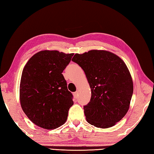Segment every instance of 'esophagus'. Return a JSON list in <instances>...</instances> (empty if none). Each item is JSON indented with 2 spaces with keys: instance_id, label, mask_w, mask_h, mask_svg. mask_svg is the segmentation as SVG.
Listing matches in <instances>:
<instances>
[{
  "instance_id": "34e87169",
  "label": "esophagus",
  "mask_w": 154,
  "mask_h": 154,
  "mask_svg": "<svg viewBox=\"0 0 154 154\" xmlns=\"http://www.w3.org/2000/svg\"><path fill=\"white\" fill-rule=\"evenodd\" d=\"M73 95H74V96H75V98H77V97H78V92H77V91L75 92Z\"/></svg>"
}]
</instances>
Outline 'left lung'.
Instances as JSON below:
<instances>
[{
	"label": "left lung",
	"mask_w": 154,
	"mask_h": 154,
	"mask_svg": "<svg viewBox=\"0 0 154 154\" xmlns=\"http://www.w3.org/2000/svg\"><path fill=\"white\" fill-rule=\"evenodd\" d=\"M72 61L83 69L91 87V99L83 107L87 122L100 128L116 125L127 113L133 95V81L125 63L103 50L77 53Z\"/></svg>",
	"instance_id": "left-lung-1"
}]
</instances>
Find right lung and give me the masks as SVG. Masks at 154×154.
Wrapping results in <instances>:
<instances>
[{
    "instance_id": "right-lung-1",
    "label": "right lung",
    "mask_w": 154,
    "mask_h": 154,
    "mask_svg": "<svg viewBox=\"0 0 154 154\" xmlns=\"http://www.w3.org/2000/svg\"><path fill=\"white\" fill-rule=\"evenodd\" d=\"M73 53L41 51L35 54L23 69L20 83V101L26 116L35 125L47 129L64 124L73 105L62 74Z\"/></svg>"
}]
</instances>
